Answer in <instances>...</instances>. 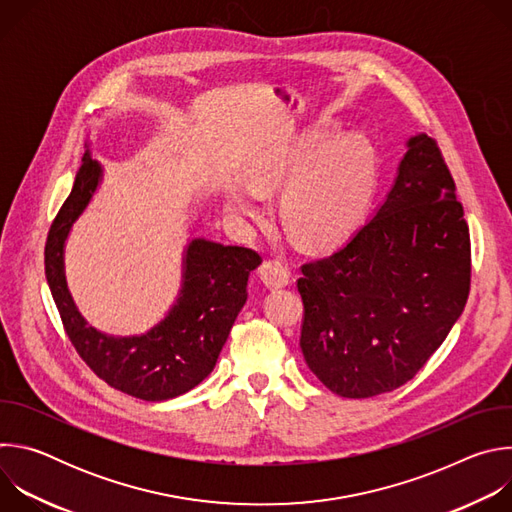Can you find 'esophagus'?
<instances>
[{
  "label": "esophagus",
  "mask_w": 512,
  "mask_h": 512,
  "mask_svg": "<svg viewBox=\"0 0 512 512\" xmlns=\"http://www.w3.org/2000/svg\"><path fill=\"white\" fill-rule=\"evenodd\" d=\"M259 275L267 287H283L289 283V267L283 259L263 261Z\"/></svg>",
  "instance_id": "esophagus-1"
}]
</instances>
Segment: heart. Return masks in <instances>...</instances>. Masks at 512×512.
<instances>
[{
    "instance_id": "obj_1",
    "label": "heart",
    "mask_w": 512,
    "mask_h": 512,
    "mask_svg": "<svg viewBox=\"0 0 512 512\" xmlns=\"http://www.w3.org/2000/svg\"><path fill=\"white\" fill-rule=\"evenodd\" d=\"M320 131L298 150L277 156L255 170V184L262 190L287 188L281 202L285 229L308 245H326L350 231L367 204L377 164L371 145L362 137ZM231 210L247 216H265L263 194L251 184L237 186L229 196Z\"/></svg>"
}]
</instances>
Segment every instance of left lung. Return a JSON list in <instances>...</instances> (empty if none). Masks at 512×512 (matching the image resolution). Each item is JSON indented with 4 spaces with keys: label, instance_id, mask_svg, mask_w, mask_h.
I'll return each instance as SVG.
<instances>
[{
    "label": "left lung",
    "instance_id": "8db88e82",
    "mask_svg": "<svg viewBox=\"0 0 512 512\" xmlns=\"http://www.w3.org/2000/svg\"><path fill=\"white\" fill-rule=\"evenodd\" d=\"M470 271L454 178L435 139L413 135L375 216L338 251L302 265L310 371L348 399L405 385L462 316Z\"/></svg>",
    "mask_w": 512,
    "mask_h": 512
}]
</instances>
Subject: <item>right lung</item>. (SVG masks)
I'll return each instance as SVG.
<instances>
[{"label": "right lung", "instance_id": "1", "mask_svg": "<svg viewBox=\"0 0 512 512\" xmlns=\"http://www.w3.org/2000/svg\"><path fill=\"white\" fill-rule=\"evenodd\" d=\"M103 168L87 150L75 186L58 210L44 249L46 279L62 326L79 356L107 385L143 401L188 393L214 369L247 302L249 273L261 257L253 249L192 239L184 255L182 289L168 316L141 336H109L72 302L64 277V241L91 202Z\"/></svg>", "mask_w": 512, "mask_h": 512}]
</instances>
